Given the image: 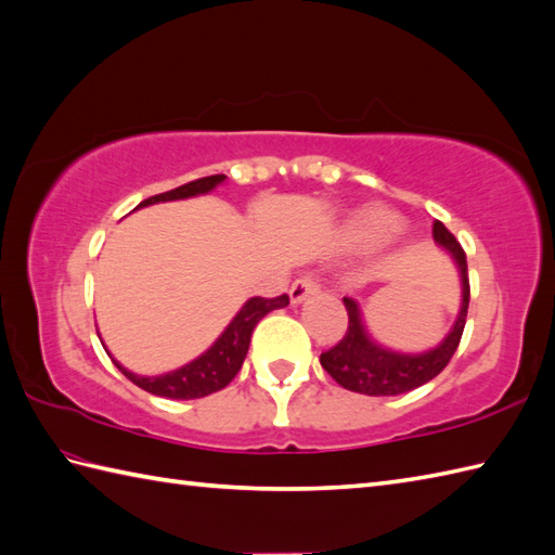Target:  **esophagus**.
<instances>
[{
    "instance_id": "obj_1",
    "label": "esophagus",
    "mask_w": 555,
    "mask_h": 555,
    "mask_svg": "<svg viewBox=\"0 0 555 555\" xmlns=\"http://www.w3.org/2000/svg\"><path fill=\"white\" fill-rule=\"evenodd\" d=\"M317 291H320V284H317V279L302 276V279H298V281H293L288 296H291V302H293V305H300L308 296H314Z\"/></svg>"
}]
</instances>
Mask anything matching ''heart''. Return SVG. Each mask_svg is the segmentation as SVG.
<instances>
[{
    "mask_svg": "<svg viewBox=\"0 0 555 555\" xmlns=\"http://www.w3.org/2000/svg\"><path fill=\"white\" fill-rule=\"evenodd\" d=\"M396 229V215L382 205H364L346 219L344 241L350 245H367L384 238Z\"/></svg>",
    "mask_w": 555,
    "mask_h": 555,
    "instance_id": "1",
    "label": "heart"
}]
</instances>
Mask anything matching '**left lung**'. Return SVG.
<instances>
[{
  "label": "left lung",
  "mask_w": 555,
  "mask_h": 555,
  "mask_svg": "<svg viewBox=\"0 0 555 555\" xmlns=\"http://www.w3.org/2000/svg\"><path fill=\"white\" fill-rule=\"evenodd\" d=\"M434 243L441 245L451 255L453 264L457 267L460 286H463V300H460V312L439 346L424 352H398L386 348L370 336L364 326V317L358 300L344 298L348 310V332L338 344L320 356L322 367L334 376V382L348 391L364 396H400L412 388L431 382L448 362L463 336L467 305H469V279H467V257L465 250L455 241V235L448 231L441 221H434Z\"/></svg>",
  "instance_id": "1"
}]
</instances>
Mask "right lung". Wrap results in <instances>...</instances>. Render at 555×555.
Returning a JSON list of instances; mask_svg holds the SVG:
<instances>
[{"instance_id": "add662e5", "label": "right lung", "mask_w": 555, "mask_h": 555, "mask_svg": "<svg viewBox=\"0 0 555 555\" xmlns=\"http://www.w3.org/2000/svg\"><path fill=\"white\" fill-rule=\"evenodd\" d=\"M223 181H227V176L223 173L205 176V179H197V181L173 188V191H169V193L152 195V197L143 199V203H140L135 209L147 207V205H157V203H171V199L207 195ZM286 305H288V296L250 298L238 310V314L233 317L231 324L223 328L215 344H211L203 352V356L173 372L157 374V376H140V374H133L131 370H126L121 362L114 360V364L135 386L145 388V391L152 396L173 398V400L205 398L209 393L221 391V388L229 386L233 376L238 374V370L243 367V360L247 356V348H250V336H253V328L257 326V322L262 320L264 314H269L271 310H281V308H286Z\"/></svg>"}]
</instances>
